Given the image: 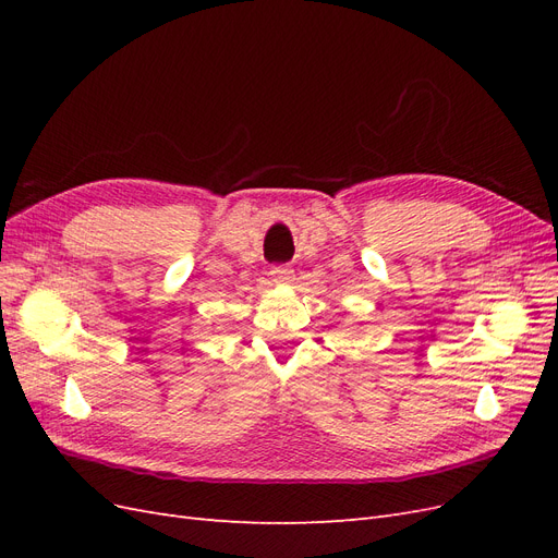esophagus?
<instances>
[{"mask_svg": "<svg viewBox=\"0 0 558 558\" xmlns=\"http://www.w3.org/2000/svg\"><path fill=\"white\" fill-rule=\"evenodd\" d=\"M269 277L277 283H291L293 281V269L289 265H275L269 269Z\"/></svg>", "mask_w": 558, "mask_h": 558, "instance_id": "obj_1", "label": "esophagus"}]
</instances>
